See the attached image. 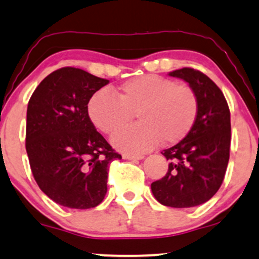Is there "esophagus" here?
I'll return each mask as SVG.
<instances>
[{
  "label": "esophagus",
  "instance_id": "esophagus-1",
  "mask_svg": "<svg viewBox=\"0 0 259 259\" xmlns=\"http://www.w3.org/2000/svg\"><path fill=\"white\" fill-rule=\"evenodd\" d=\"M143 158H145L143 155H134V154H127V153L123 154V159L125 160H141Z\"/></svg>",
  "mask_w": 259,
  "mask_h": 259
}]
</instances>
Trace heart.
Segmentation results:
<instances>
[{"instance_id":"heart-1","label":"heart","mask_w":259,"mask_h":259,"mask_svg":"<svg viewBox=\"0 0 259 259\" xmlns=\"http://www.w3.org/2000/svg\"><path fill=\"white\" fill-rule=\"evenodd\" d=\"M97 92L88 103V114L100 132L114 135L132 122L139 124L113 137V145L127 153H143L160 141L172 145L194 126L198 100L194 90L160 75L146 74L123 82L116 90Z\"/></svg>"}]
</instances>
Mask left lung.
Instances as JSON below:
<instances>
[{"label": "left lung", "mask_w": 259, "mask_h": 259, "mask_svg": "<svg viewBox=\"0 0 259 259\" xmlns=\"http://www.w3.org/2000/svg\"><path fill=\"white\" fill-rule=\"evenodd\" d=\"M186 81L198 100L190 133L161 154L168 160L163 178L150 188L156 201L172 208H191L209 201L224 182L231 147V113L220 88L192 68L171 71Z\"/></svg>", "instance_id": "left-lung-1"}]
</instances>
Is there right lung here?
<instances>
[{
    "label": "right lung",
    "instance_id": "1",
    "mask_svg": "<svg viewBox=\"0 0 259 259\" xmlns=\"http://www.w3.org/2000/svg\"><path fill=\"white\" fill-rule=\"evenodd\" d=\"M107 83L78 68H61L38 84L28 101L26 152L32 175L41 191L63 207L100 204L109 165L122 159L88 116L90 99Z\"/></svg>",
    "mask_w": 259,
    "mask_h": 259
}]
</instances>
